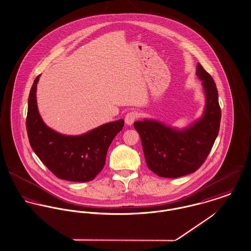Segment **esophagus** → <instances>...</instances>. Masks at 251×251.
<instances>
[{
	"label": "esophagus",
	"instance_id": "34e87169",
	"mask_svg": "<svg viewBox=\"0 0 251 251\" xmlns=\"http://www.w3.org/2000/svg\"><path fill=\"white\" fill-rule=\"evenodd\" d=\"M138 118V113L136 111H130L128 112L126 117H125V122L127 126H131L134 123V121Z\"/></svg>",
	"mask_w": 251,
	"mask_h": 251
}]
</instances>
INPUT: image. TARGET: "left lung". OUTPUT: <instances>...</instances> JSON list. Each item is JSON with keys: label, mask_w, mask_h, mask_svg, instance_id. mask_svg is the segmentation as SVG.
Wrapping results in <instances>:
<instances>
[{"label": "left lung", "mask_w": 251, "mask_h": 251, "mask_svg": "<svg viewBox=\"0 0 251 251\" xmlns=\"http://www.w3.org/2000/svg\"><path fill=\"white\" fill-rule=\"evenodd\" d=\"M205 106L202 116L183 129L145 119L134 123L140 134L149 168L160 177L178 178L195 172L203 164L217 138L221 122L218 90L212 77L197 65Z\"/></svg>", "instance_id": "8db88e82"}]
</instances>
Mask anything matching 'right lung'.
<instances>
[{
  "mask_svg": "<svg viewBox=\"0 0 251 251\" xmlns=\"http://www.w3.org/2000/svg\"><path fill=\"white\" fill-rule=\"evenodd\" d=\"M35 79L28 97L26 130L35 154L51 172L62 180L92 181L105 164L107 150L124 127V120L104 124L86 133L67 136L49 127L40 116Z\"/></svg>",
  "mask_w": 251,
  "mask_h": 251,
  "instance_id": "obj_1",
  "label": "right lung"
}]
</instances>
